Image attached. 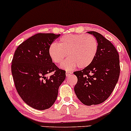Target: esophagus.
<instances>
[{"mask_svg":"<svg viewBox=\"0 0 131 131\" xmlns=\"http://www.w3.org/2000/svg\"><path fill=\"white\" fill-rule=\"evenodd\" d=\"M71 74H72V72H71L66 71V76H67V77H69V76L70 75H71Z\"/></svg>","mask_w":131,"mask_h":131,"instance_id":"obj_1","label":"esophagus"}]
</instances>
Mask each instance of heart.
Returning <instances> with one entry per match:
<instances>
[{"label":"heart","instance_id":"1","mask_svg":"<svg viewBox=\"0 0 131 131\" xmlns=\"http://www.w3.org/2000/svg\"><path fill=\"white\" fill-rule=\"evenodd\" d=\"M98 48L96 38L90 35L75 34L67 35L60 38L58 43L52 42L49 48L51 60L56 64H61L60 67L71 70L78 66L84 69L90 65L97 54Z\"/></svg>","mask_w":131,"mask_h":131}]
</instances>
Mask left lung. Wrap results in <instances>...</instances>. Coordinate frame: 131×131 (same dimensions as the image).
I'll return each mask as SVG.
<instances>
[{
    "instance_id": "1",
    "label": "left lung",
    "mask_w": 131,
    "mask_h": 131,
    "mask_svg": "<svg viewBox=\"0 0 131 131\" xmlns=\"http://www.w3.org/2000/svg\"><path fill=\"white\" fill-rule=\"evenodd\" d=\"M87 33L97 40V54L90 65L73 73L78 80L75 93L82 103L90 106L104 102L111 95L119 77L120 66L114 45L98 32Z\"/></svg>"
}]
</instances>
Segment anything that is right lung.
Wrapping results in <instances>:
<instances>
[{
  "label": "right lung",
  "mask_w": 131,
  "mask_h": 131,
  "mask_svg": "<svg viewBox=\"0 0 131 131\" xmlns=\"http://www.w3.org/2000/svg\"><path fill=\"white\" fill-rule=\"evenodd\" d=\"M60 35L38 33L18 46L12 62V73L21 99L38 110L48 109L58 97L59 87L66 79V71L52 62L49 48ZM54 72L49 78L48 73Z\"/></svg>",
  "instance_id": "1"
}]
</instances>
